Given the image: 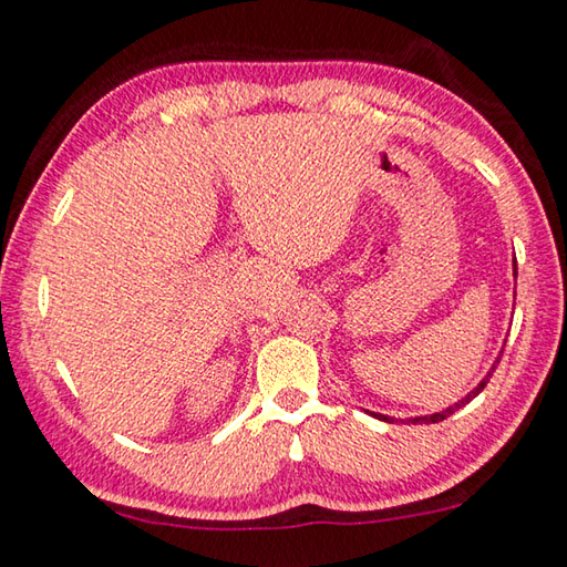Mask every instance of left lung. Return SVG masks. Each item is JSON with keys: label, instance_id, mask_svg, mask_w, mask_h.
Here are the masks:
<instances>
[{"label": "left lung", "instance_id": "8db88e82", "mask_svg": "<svg viewBox=\"0 0 567 567\" xmlns=\"http://www.w3.org/2000/svg\"><path fill=\"white\" fill-rule=\"evenodd\" d=\"M518 272H516V257H513V277H516ZM501 354L503 352H498V357H496V362H493V367L488 369V374L486 377H483L481 379V382L476 384V386H473L471 391H468V394L466 396H463L461 401H456V404H451V406H446L444 411H436V414H426V416H414V419H404V421H411V424H439V421H444L446 416H451V414H454V411H458L463 404H468V401L471 399H476L478 394H481V391H483V386H486L488 384V379H491V374L493 372H496V364L501 362ZM369 414H372L374 419H379V421H389V424H394V421H399V419H394V416H384V414H374V411H369Z\"/></svg>", "mask_w": 567, "mask_h": 567}]
</instances>
